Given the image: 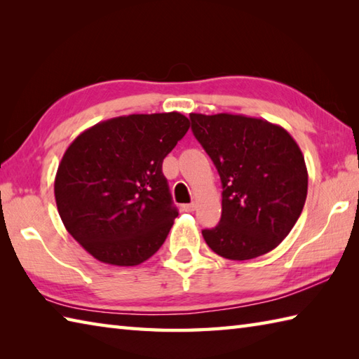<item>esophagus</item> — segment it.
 Wrapping results in <instances>:
<instances>
[{
	"label": "esophagus",
	"mask_w": 359,
	"mask_h": 359,
	"mask_svg": "<svg viewBox=\"0 0 359 359\" xmlns=\"http://www.w3.org/2000/svg\"><path fill=\"white\" fill-rule=\"evenodd\" d=\"M182 210L187 211V212H191V211L196 210V203H185V205H182Z\"/></svg>",
	"instance_id": "obj_1"
}]
</instances>
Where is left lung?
<instances>
[{"mask_svg": "<svg viewBox=\"0 0 359 359\" xmlns=\"http://www.w3.org/2000/svg\"><path fill=\"white\" fill-rule=\"evenodd\" d=\"M193 134L222 182L220 222L203 230L216 255L247 261L292 231L307 199L304 156L284 128L236 114H189Z\"/></svg>", "mask_w": 359, "mask_h": 359, "instance_id": "8db88e82", "label": "left lung"}]
</instances>
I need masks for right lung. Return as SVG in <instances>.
Returning <instances> with one entry per match:
<instances>
[{"label":"right lung","mask_w":359,"mask_h":359,"mask_svg":"<svg viewBox=\"0 0 359 359\" xmlns=\"http://www.w3.org/2000/svg\"><path fill=\"white\" fill-rule=\"evenodd\" d=\"M189 129L180 112L131 114L83 131L55 175L66 230L97 261L133 266L162 247L179 216L163 158Z\"/></svg>","instance_id":"right-lung-1"}]
</instances>
